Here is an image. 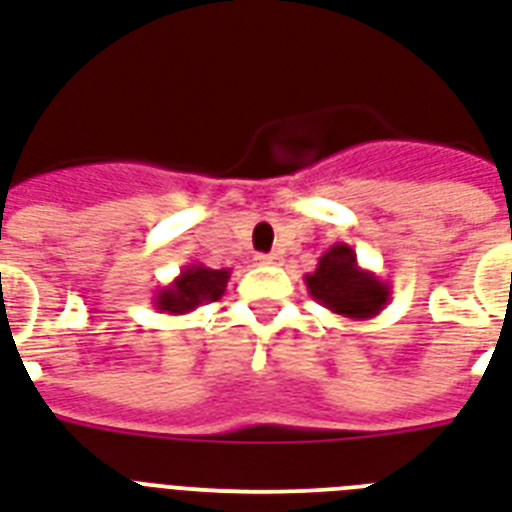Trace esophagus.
Returning <instances> with one entry per match:
<instances>
[{"instance_id": "esophagus-1", "label": "esophagus", "mask_w": 512, "mask_h": 512, "mask_svg": "<svg viewBox=\"0 0 512 512\" xmlns=\"http://www.w3.org/2000/svg\"><path fill=\"white\" fill-rule=\"evenodd\" d=\"M255 260H257V265H276L279 255H257Z\"/></svg>"}]
</instances>
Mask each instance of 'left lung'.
<instances>
[{"instance_id": "8db88e82", "label": "left lung", "mask_w": 512, "mask_h": 512, "mask_svg": "<svg viewBox=\"0 0 512 512\" xmlns=\"http://www.w3.org/2000/svg\"><path fill=\"white\" fill-rule=\"evenodd\" d=\"M308 295L319 306L346 319H370L384 311L392 298L389 282H381L376 273L365 271L357 263V252L349 244H333L319 257L317 268L306 273Z\"/></svg>"}]
</instances>
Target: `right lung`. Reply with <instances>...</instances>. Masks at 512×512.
<instances>
[{
  "instance_id": "obj_1",
  "label": "right lung",
  "mask_w": 512,
  "mask_h": 512,
  "mask_svg": "<svg viewBox=\"0 0 512 512\" xmlns=\"http://www.w3.org/2000/svg\"><path fill=\"white\" fill-rule=\"evenodd\" d=\"M230 271L228 268H206L201 263L185 265L179 276L171 284H166L163 290H158L152 295V303L161 314H171V317H179V314H187V311H195L204 303H212V300H220L225 287H228Z\"/></svg>"
}]
</instances>
